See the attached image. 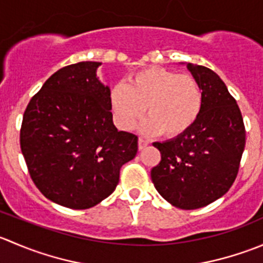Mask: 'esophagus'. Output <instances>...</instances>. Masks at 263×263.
<instances>
[{
	"instance_id": "obj_1",
	"label": "esophagus",
	"mask_w": 263,
	"mask_h": 263,
	"mask_svg": "<svg viewBox=\"0 0 263 263\" xmlns=\"http://www.w3.org/2000/svg\"><path fill=\"white\" fill-rule=\"evenodd\" d=\"M147 145H148L147 140L141 139V137H140V139H139V150H144V148L146 147Z\"/></svg>"
}]
</instances>
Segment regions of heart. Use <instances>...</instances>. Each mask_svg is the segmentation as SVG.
<instances>
[{
	"label": "heart",
	"instance_id": "obj_1",
	"mask_svg": "<svg viewBox=\"0 0 263 263\" xmlns=\"http://www.w3.org/2000/svg\"><path fill=\"white\" fill-rule=\"evenodd\" d=\"M116 123L131 129L145 115L144 131L168 137L184 134L193 126L202 109L203 95L198 81L188 73L161 67L136 72L128 84L115 85L109 95Z\"/></svg>",
	"mask_w": 263,
	"mask_h": 263
}]
</instances>
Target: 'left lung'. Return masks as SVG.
Segmentation results:
<instances>
[{"mask_svg":"<svg viewBox=\"0 0 263 263\" xmlns=\"http://www.w3.org/2000/svg\"><path fill=\"white\" fill-rule=\"evenodd\" d=\"M187 68L202 89V109L184 134L154 142L161 160L151 169V181L171 205L195 210L232 187L245 150L246 129L239 107L219 75L193 63H187Z\"/></svg>","mask_w":263,"mask_h":263,"instance_id":"1","label":"left lung"}]
</instances>
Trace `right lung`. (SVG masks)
<instances>
[{"label":"right lung","instance_id":"right-lung-1","mask_svg":"<svg viewBox=\"0 0 263 263\" xmlns=\"http://www.w3.org/2000/svg\"><path fill=\"white\" fill-rule=\"evenodd\" d=\"M100 62L66 66L44 82L23 117L20 146L38 190L54 203L84 210L116 190L137 154V136L118 131Z\"/></svg>","mask_w":263,"mask_h":263}]
</instances>
